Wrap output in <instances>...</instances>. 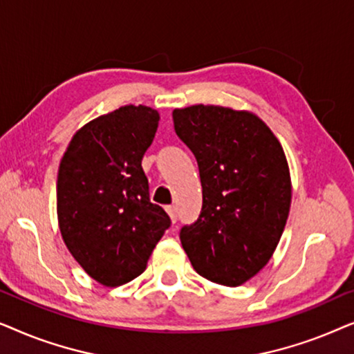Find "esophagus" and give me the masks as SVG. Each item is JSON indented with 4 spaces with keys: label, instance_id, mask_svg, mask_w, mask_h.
Segmentation results:
<instances>
[{
    "label": "esophagus",
    "instance_id": "1",
    "mask_svg": "<svg viewBox=\"0 0 354 354\" xmlns=\"http://www.w3.org/2000/svg\"><path fill=\"white\" fill-rule=\"evenodd\" d=\"M166 211H167L169 217H171V221L174 222V224H176V222H177V207L176 206H166Z\"/></svg>",
    "mask_w": 354,
    "mask_h": 354
}]
</instances>
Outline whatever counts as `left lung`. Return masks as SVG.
<instances>
[{
	"label": "left lung",
	"mask_w": 354,
	"mask_h": 354,
	"mask_svg": "<svg viewBox=\"0 0 354 354\" xmlns=\"http://www.w3.org/2000/svg\"><path fill=\"white\" fill-rule=\"evenodd\" d=\"M174 129L195 154L203 187L196 222L180 241L193 269L236 287L269 263L292 203L288 162L258 115L224 106L174 109Z\"/></svg>",
	"instance_id": "1"
}]
</instances>
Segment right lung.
Listing matches in <instances>:
<instances>
[{
    "label": "right lung",
    "instance_id": "right-lung-1",
    "mask_svg": "<svg viewBox=\"0 0 354 354\" xmlns=\"http://www.w3.org/2000/svg\"><path fill=\"white\" fill-rule=\"evenodd\" d=\"M159 114L122 106L77 130L57 171V221L62 240L86 274L119 287L147 269L154 246L171 225L149 201L143 154Z\"/></svg>",
    "mask_w": 354,
    "mask_h": 354
}]
</instances>
